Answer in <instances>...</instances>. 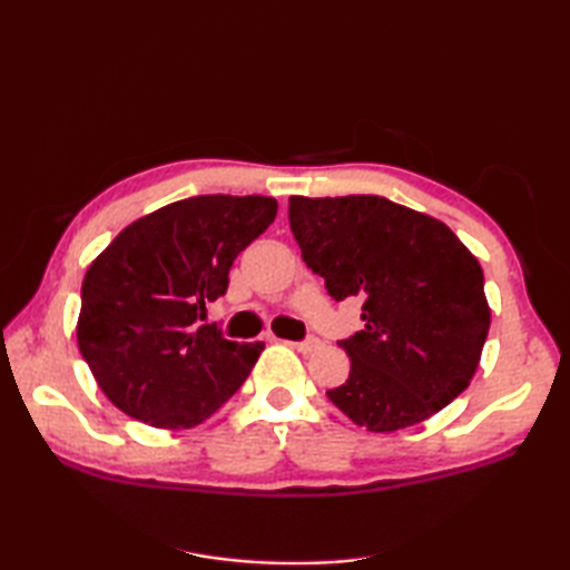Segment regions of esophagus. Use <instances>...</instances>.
<instances>
[{
  "mask_svg": "<svg viewBox=\"0 0 570 570\" xmlns=\"http://www.w3.org/2000/svg\"><path fill=\"white\" fill-rule=\"evenodd\" d=\"M286 345H292L296 353H301V355H311L321 347V341H318V337H308V341H304V343H286Z\"/></svg>",
  "mask_w": 570,
  "mask_h": 570,
  "instance_id": "34e87169",
  "label": "esophagus"
}]
</instances>
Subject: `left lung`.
I'll use <instances>...</instances> for the list:
<instances>
[{
	"mask_svg": "<svg viewBox=\"0 0 570 570\" xmlns=\"http://www.w3.org/2000/svg\"><path fill=\"white\" fill-rule=\"evenodd\" d=\"M288 220L328 294L365 301V331L337 343L350 377L328 390L350 421L402 431L468 390L490 306L480 262L451 227L380 196H292Z\"/></svg>",
	"mask_w": 570,
	"mask_h": 570,
	"instance_id": "8db88e82",
	"label": "left lung"
}]
</instances>
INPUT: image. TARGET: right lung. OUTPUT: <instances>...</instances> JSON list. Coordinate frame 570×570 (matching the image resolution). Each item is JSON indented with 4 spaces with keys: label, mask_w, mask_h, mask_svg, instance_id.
<instances>
[{
    "label": "right lung",
    "mask_w": 570,
    "mask_h": 570,
    "mask_svg": "<svg viewBox=\"0 0 570 570\" xmlns=\"http://www.w3.org/2000/svg\"><path fill=\"white\" fill-rule=\"evenodd\" d=\"M276 208L264 196L176 200L127 225L92 259L78 347L119 411L154 429H196L249 377L264 343L225 341L198 321Z\"/></svg>",
    "instance_id": "add662e5"
}]
</instances>
